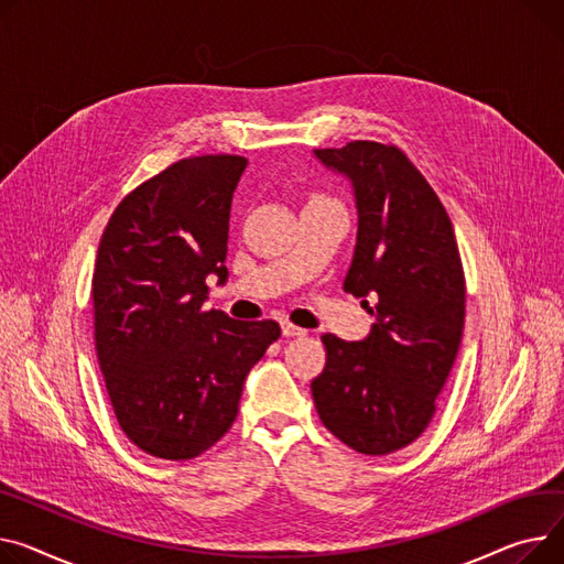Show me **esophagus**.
I'll use <instances>...</instances> for the list:
<instances>
[{"label":"esophagus","mask_w":564,"mask_h":564,"mask_svg":"<svg viewBox=\"0 0 564 564\" xmlns=\"http://www.w3.org/2000/svg\"><path fill=\"white\" fill-rule=\"evenodd\" d=\"M281 330H283L285 337H302V335H306V328H299V326H294L290 322H283Z\"/></svg>","instance_id":"esophagus-1"}]
</instances>
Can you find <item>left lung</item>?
<instances>
[{
	"label": "left lung",
	"instance_id": "8db88e82",
	"mask_svg": "<svg viewBox=\"0 0 564 564\" xmlns=\"http://www.w3.org/2000/svg\"><path fill=\"white\" fill-rule=\"evenodd\" d=\"M356 195L358 238L345 292L377 299L362 343L326 333V367L311 390L322 424L365 456L415 442L460 349L465 272L440 197L394 144L354 140L315 149Z\"/></svg>",
	"mask_w": 564,
	"mask_h": 564
}]
</instances>
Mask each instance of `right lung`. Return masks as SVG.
<instances>
[{"instance_id":"obj_1","label":"right lung","mask_w":564,"mask_h":564,"mask_svg":"<svg viewBox=\"0 0 564 564\" xmlns=\"http://www.w3.org/2000/svg\"><path fill=\"white\" fill-rule=\"evenodd\" d=\"M245 156L172 163L112 210L93 272L95 347L124 435L163 460L202 456L238 415L249 369L279 340L272 319L204 311L224 268Z\"/></svg>"}]
</instances>
